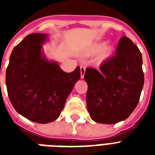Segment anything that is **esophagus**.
Listing matches in <instances>:
<instances>
[{
    "instance_id": "34e87169",
    "label": "esophagus",
    "mask_w": 155,
    "mask_h": 155,
    "mask_svg": "<svg viewBox=\"0 0 155 155\" xmlns=\"http://www.w3.org/2000/svg\"><path fill=\"white\" fill-rule=\"evenodd\" d=\"M85 71H86V68H85V66L81 65L80 66V75H81V78H84L85 74Z\"/></svg>"
}]
</instances>
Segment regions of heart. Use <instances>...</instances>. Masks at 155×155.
<instances>
[{
    "instance_id": "heart-1",
    "label": "heart",
    "mask_w": 155,
    "mask_h": 155,
    "mask_svg": "<svg viewBox=\"0 0 155 155\" xmlns=\"http://www.w3.org/2000/svg\"><path fill=\"white\" fill-rule=\"evenodd\" d=\"M102 47H103V46H101V45H97V46H96V47L93 48V51L94 52L98 51H100V50L101 49ZM109 53H110V49H109V48L106 47V48H104V51H103L104 55L107 56Z\"/></svg>"
}]
</instances>
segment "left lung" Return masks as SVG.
I'll list each match as a JSON object with an SVG mask.
<instances>
[{
    "label": "left lung",
    "mask_w": 155,
    "mask_h": 155,
    "mask_svg": "<svg viewBox=\"0 0 155 155\" xmlns=\"http://www.w3.org/2000/svg\"><path fill=\"white\" fill-rule=\"evenodd\" d=\"M86 103L96 122L115 124L125 120L137 107L144 84L142 57L138 47L123 36L115 54L100 65L87 68Z\"/></svg>",
    "instance_id": "8db88e82"
}]
</instances>
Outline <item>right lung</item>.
<instances>
[{
    "label": "right lung",
    "mask_w": 155,
    "mask_h": 155,
    "mask_svg": "<svg viewBox=\"0 0 155 155\" xmlns=\"http://www.w3.org/2000/svg\"><path fill=\"white\" fill-rule=\"evenodd\" d=\"M47 35L31 34L13 48L5 74L8 98L18 113L31 121L51 122L59 117L67 98L80 79V68L63 71L42 54Z\"/></svg>",
    "instance_id": "1"
}]
</instances>
